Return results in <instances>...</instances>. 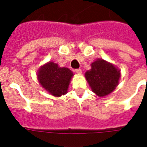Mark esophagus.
Returning a JSON list of instances; mask_svg holds the SVG:
<instances>
[{
    "label": "esophagus",
    "instance_id": "1",
    "mask_svg": "<svg viewBox=\"0 0 147 147\" xmlns=\"http://www.w3.org/2000/svg\"><path fill=\"white\" fill-rule=\"evenodd\" d=\"M76 72L78 75H80V74H82V70H81L80 68H79V69H76Z\"/></svg>",
    "mask_w": 147,
    "mask_h": 147
}]
</instances>
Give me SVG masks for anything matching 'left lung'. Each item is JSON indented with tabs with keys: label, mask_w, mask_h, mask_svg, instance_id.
<instances>
[{
	"label": "left lung",
	"mask_w": 147,
	"mask_h": 147,
	"mask_svg": "<svg viewBox=\"0 0 147 147\" xmlns=\"http://www.w3.org/2000/svg\"><path fill=\"white\" fill-rule=\"evenodd\" d=\"M90 65L91 69L86 71L85 78L93 92L101 98L110 94L119 84L120 69L103 59H98Z\"/></svg>",
	"instance_id": "left-lung-1"
}]
</instances>
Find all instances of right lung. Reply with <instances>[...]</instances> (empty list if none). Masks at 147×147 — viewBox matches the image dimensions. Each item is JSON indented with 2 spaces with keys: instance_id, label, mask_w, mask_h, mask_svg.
<instances>
[{
  "instance_id": "right-lung-1",
  "label": "right lung",
  "mask_w": 147,
  "mask_h": 147,
  "mask_svg": "<svg viewBox=\"0 0 147 147\" xmlns=\"http://www.w3.org/2000/svg\"><path fill=\"white\" fill-rule=\"evenodd\" d=\"M73 72L67 67H61L53 61L40 67L37 77L40 85L51 95L61 97L67 93Z\"/></svg>"
}]
</instances>
